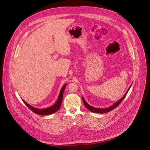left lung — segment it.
<instances>
[{
    "instance_id": "obj_1",
    "label": "left lung",
    "mask_w": 150,
    "mask_h": 150,
    "mask_svg": "<svg viewBox=\"0 0 150 150\" xmlns=\"http://www.w3.org/2000/svg\"><path fill=\"white\" fill-rule=\"evenodd\" d=\"M131 86H129L128 91H127L126 93L124 95V96L120 99V100H118L117 102L114 103L112 106H110V107H107V108H96V107H92L91 106H90L89 104L87 103V102H86L84 99V98L82 96V99H83V103L84 104V106H86V108H88L89 110H90L91 112H96V113H100V114H103V113H106V112H108L111 110H112L113 109H114L116 107H117L121 103V102L124 100V99L125 98L127 94L128 93V92L129 90L130 89Z\"/></svg>"
}]
</instances>
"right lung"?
<instances>
[{
    "label": "right lung",
    "mask_w": 150,
    "mask_h": 150,
    "mask_svg": "<svg viewBox=\"0 0 150 150\" xmlns=\"http://www.w3.org/2000/svg\"><path fill=\"white\" fill-rule=\"evenodd\" d=\"M66 86V84H64V86H63L62 88H61V90L60 91L58 98L56 103L52 106L47 107V108H45L40 109V108H38L33 107V106L29 105V104H28L23 100H22L24 102V103L28 107H29L33 112H35V114H38V115H49V114L55 113V112H57L60 108V107L61 106V104H62V99H63V95H64V89H65Z\"/></svg>",
    "instance_id": "obj_1"
}]
</instances>
